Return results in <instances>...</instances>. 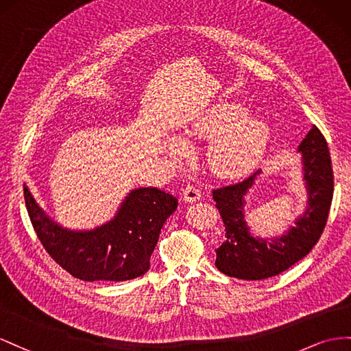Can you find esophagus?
Returning a JSON list of instances; mask_svg holds the SVG:
<instances>
[{
  "label": "esophagus",
  "mask_w": 351,
  "mask_h": 351,
  "mask_svg": "<svg viewBox=\"0 0 351 351\" xmlns=\"http://www.w3.org/2000/svg\"><path fill=\"white\" fill-rule=\"evenodd\" d=\"M199 197H202V193H199V189H198L197 186L188 184V185L184 188V191H182L184 202H186V203H194V202H198Z\"/></svg>",
  "instance_id": "1"
}]
</instances>
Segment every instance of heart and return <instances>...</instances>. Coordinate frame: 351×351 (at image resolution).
<instances>
[{
    "label": "heart",
    "instance_id": "heart-1",
    "mask_svg": "<svg viewBox=\"0 0 351 351\" xmlns=\"http://www.w3.org/2000/svg\"><path fill=\"white\" fill-rule=\"evenodd\" d=\"M247 110L239 104L223 103L199 117L185 139H213L208 147V166L219 176H239L252 170L265 154L269 128L265 122L245 117ZM172 157H182L185 148L170 144Z\"/></svg>",
    "mask_w": 351,
    "mask_h": 351
}]
</instances>
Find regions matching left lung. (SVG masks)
<instances>
[{"label":"left lung","mask_w":351,"mask_h":351,"mask_svg":"<svg viewBox=\"0 0 351 351\" xmlns=\"http://www.w3.org/2000/svg\"><path fill=\"white\" fill-rule=\"evenodd\" d=\"M298 153L303 156L307 207L295 219V226L281 237H253L244 219V197L260 170L241 182L213 189L225 225V241L216 250L215 263L222 274L245 281L276 276L307 256L319 241L332 202L334 173L326 139L315 125L298 145Z\"/></svg>","instance_id":"left-lung-1"}]
</instances>
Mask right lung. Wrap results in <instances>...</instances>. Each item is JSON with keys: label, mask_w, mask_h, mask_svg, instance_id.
I'll list each match as a JSON object with an SVG mask.
<instances>
[{"label": "right lung", "mask_w": 351, "mask_h": 351, "mask_svg": "<svg viewBox=\"0 0 351 351\" xmlns=\"http://www.w3.org/2000/svg\"><path fill=\"white\" fill-rule=\"evenodd\" d=\"M29 217L47 253L82 281L122 282L144 275L166 219L178 199L158 188L132 189L110 222L91 231L60 226L25 184Z\"/></svg>", "instance_id": "1"}]
</instances>
